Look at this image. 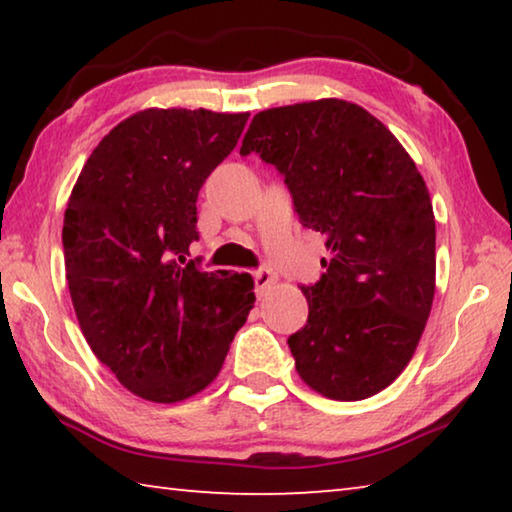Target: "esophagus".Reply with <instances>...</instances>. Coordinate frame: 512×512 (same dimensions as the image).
Returning a JSON list of instances; mask_svg holds the SVG:
<instances>
[{
    "instance_id": "1",
    "label": "esophagus",
    "mask_w": 512,
    "mask_h": 512,
    "mask_svg": "<svg viewBox=\"0 0 512 512\" xmlns=\"http://www.w3.org/2000/svg\"><path fill=\"white\" fill-rule=\"evenodd\" d=\"M253 277H255V291H257V296H262V293L275 282L273 271H271V268H266V266L257 268V271L253 273Z\"/></svg>"
}]
</instances>
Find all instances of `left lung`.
<instances>
[{"instance_id":"1","label":"left lung","mask_w":512,"mask_h":512,"mask_svg":"<svg viewBox=\"0 0 512 512\" xmlns=\"http://www.w3.org/2000/svg\"><path fill=\"white\" fill-rule=\"evenodd\" d=\"M284 176L298 219L329 259L305 284L307 325L289 336L316 393L357 402L411 361L436 291V221L411 155L357 103L320 99L259 112L241 142Z\"/></svg>"}]
</instances>
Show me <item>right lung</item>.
I'll list each match as a JSON object with an SVG mask.
<instances>
[{"label":"right lung","mask_w":512,"mask_h":512,"mask_svg":"<svg viewBox=\"0 0 512 512\" xmlns=\"http://www.w3.org/2000/svg\"><path fill=\"white\" fill-rule=\"evenodd\" d=\"M248 112L142 110L117 124L69 196L63 250L85 341L128 391L180 402L219 375L253 309L246 273L187 259L196 198L237 146Z\"/></svg>","instance_id":"add662e5"}]
</instances>
